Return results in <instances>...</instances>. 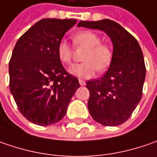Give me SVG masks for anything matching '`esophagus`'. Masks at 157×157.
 <instances>
[{
  "label": "esophagus",
  "mask_w": 157,
  "mask_h": 157,
  "mask_svg": "<svg viewBox=\"0 0 157 157\" xmlns=\"http://www.w3.org/2000/svg\"><path fill=\"white\" fill-rule=\"evenodd\" d=\"M79 83L81 86H84L86 84V82L83 81V80H79Z\"/></svg>",
  "instance_id": "obj_1"
}]
</instances>
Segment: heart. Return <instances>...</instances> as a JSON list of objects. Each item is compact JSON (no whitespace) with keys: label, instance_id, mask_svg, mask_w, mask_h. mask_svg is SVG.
<instances>
[{"label":"heart","instance_id":"1","mask_svg":"<svg viewBox=\"0 0 157 157\" xmlns=\"http://www.w3.org/2000/svg\"><path fill=\"white\" fill-rule=\"evenodd\" d=\"M73 42L77 47L86 48L82 56L84 62L74 65L69 70L73 75L90 78L95 75L97 69L98 72H104L109 67L113 59V49L109 44L100 43L101 38L97 33L90 31H80L73 36ZM57 53L63 64H71L73 51L67 42L59 43Z\"/></svg>","mask_w":157,"mask_h":157}]
</instances>
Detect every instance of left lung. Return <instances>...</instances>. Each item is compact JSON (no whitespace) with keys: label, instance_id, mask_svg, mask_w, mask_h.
I'll use <instances>...</instances> for the list:
<instances>
[{"label":"left lung","instance_id":"obj_1","mask_svg":"<svg viewBox=\"0 0 157 157\" xmlns=\"http://www.w3.org/2000/svg\"><path fill=\"white\" fill-rule=\"evenodd\" d=\"M78 27L98 29L111 38L113 59L109 69L99 79L90 80L88 109L91 117L104 126H119L126 122L142 97L146 67L136 38L118 23L104 19L81 21Z\"/></svg>","mask_w":157,"mask_h":157}]
</instances>
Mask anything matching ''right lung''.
<instances>
[{
  "label": "right lung",
  "instance_id": "right-lung-1",
  "mask_svg": "<svg viewBox=\"0 0 157 157\" xmlns=\"http://www.w3.org/2000/svg\"><path fill=\"white\" fill-rule=\"evenodd\" d=\"M75 24V19H42L19 38L13 49L10 92L20 113L31 123L45 126L61 120L80 87L57 53L59 43Z\"/></svg>",
  "mask_w": 157,
  "mask_h": 157
}]
</instances>
